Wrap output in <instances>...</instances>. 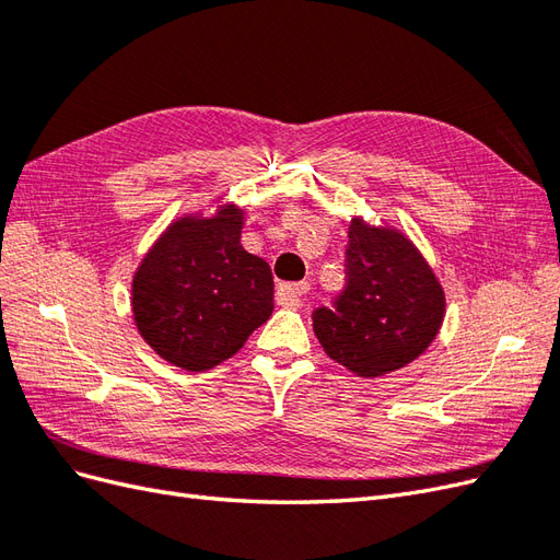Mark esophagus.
Listing matches in <instances>:
<instances>
[{
	"label": "esophagus",
	"instance_id": "1",
	"mask_svg": "<svg viewBox=\"0 0 560 560\" xmlns=\"http://www.w3.org/2000/svg\"><path fill=\"white\" fill-rule=\"evenodd\" d=\"M311 290L308 282H282L278 287V296L282 303H287V306H299L301 296H306Z\"/></svg>",
	"mask_w": 560,
	"mask_h": 560
}]
</instances>
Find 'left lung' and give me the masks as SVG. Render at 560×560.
Instances as JSON below:
<instances>
[{
    "label": "left lung",
    "mask_w": 560,
    "mask_h": 560,
    "mask_svg": "<svg viewBox=\"0 0 560 560\" xmlns=\"http://www.w3.org/2000/svg\"><path fill=\"white\" fill-rule=\"evenodd\" d=\"M346 287L313 311L317 341L358 376H383L413 362L444 319V292L401 233L354 219L348 231Z\"/></svg>",
    "instance_id": "1"
}]
</instances>
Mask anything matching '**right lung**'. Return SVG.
<instances>
[{
  "mask_svg": "<svg viewBox=\"0 0 560 560\" xmlns=\"http://www.w3.org/2000/svg\"><path fill=\"white\" fill-rule=\"evenodd\" d=\"M243 214L182 219L147 254L132 282V313L163 360L202 371L238 352L273 313L270 266L241 245Z\"/></svg>",
  "mask_w": 560,
  "mask_h": 560,
  "instance_id": "1",
  "label": "right lung"
}]
</instances>
